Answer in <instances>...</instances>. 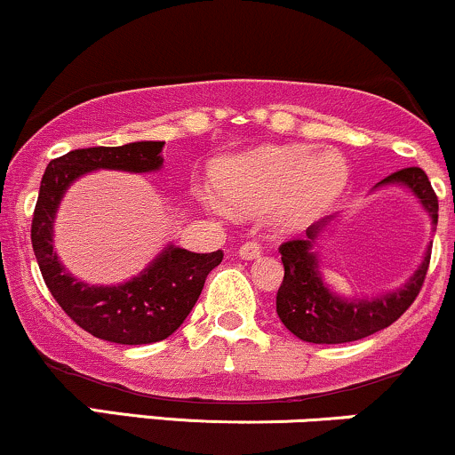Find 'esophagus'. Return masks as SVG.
Returning <instances> with one entry per match:
<instances>
[{"label":"esophagus","instance_id":"34e87169","mask_svg":"<svg viewBox=\"0 0 455 455\" xmlns=\"http://www.w3.org/2000/svg\"><path fill=\"white\" fill-rule=\"evenodd\" d=\"M237 254H239V257H242V259H245V260L257 259L259 254H260V243L254 242V239H250V242H243L242 245H239Z\"/></svg>","mask_w":455,"mask_h":455}]
</instances>
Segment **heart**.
Instances as JSON below:
<instances>
[{"label": "heart", "instance_id": "b5f03b06", "mask_svg": "<svg viewBox=\"0 0 455 455\" xmlns=\"http://www.w3.org/2000/svg\"><path fill=\"white\" fill-rule=\"evenodd\" d=\"M347 181L340 156L318 154L307 148H263L222 164L216 173L217 192L205 201L218 213L239 207L274 205L282 227H301L315 220L336 201Z\"/></svg>", "mask_w": 455, "mask_h": 455}]
</instances>
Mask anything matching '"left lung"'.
I'll use <instances>...</instances> for the list:
<instances>
[{
	"label": "left lung",
	"instance_id": "obj_1",
	"mask_svg": "<svg viewBox=\"0 0 455 455\" xmlns=\"http://www.w3.org/2000/svg\"><path fill=\"white\" fill-rule=\"evenodd\" d=\"M380 184L409 186L421 205L430 212L432 220H438L436 192L432 190L426 171H421L419 166L395 171ZM325 222L327 218L307 227L306 237L280 243L278 250L284 263V280L275 295V312L284 327L306 342L342 344L362 340L389 327L409 310L424 286L427 267H430V248H427L424 263L402 291L383 295L374 301H347L325 289L318 275L316 257L312 254V243Z\"/></svg>",
	"mask_w": 455,
	"mask_h": 455
}]
</instances>
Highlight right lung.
I'll return each mask as SVG.
<instances>
[{
    "label": "right lung",
    "mask_w": 455,
    "mask_h": 455,
    "mask_svg": "<svg viewBox=\"0 0 455 455\" xmlns=\"http://www.w3.org/2000/svg\"><path fill=\"white\" fill-rule=\"evenodd\" d=\"M160 140H140L122 148L72 149L51 160L43 175L31 245L46 289L78 327L100 340L151 344L169 338L195 307L207 274L220 265L222 250L196 254L166 248L143 274L119 286H90L66 274L53 252V218L66 188L78 175L96 169L145 173L160 169Z\"/></svg>",
    "instance_id": "1"
}]
</instances>
